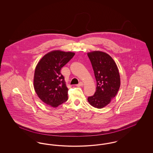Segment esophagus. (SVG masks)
Segmentation results:
<instances>
[{"instance_id":"34e87169","label":"esophagus","mask_w":153,"mask_h":153,"mask_svg":"<svg viewBox=\"0 0 153 153\" xmlns=\"http://www.w3.org/2000/svg\"><path fill=\"white\" fill-rule=\"evenodd\" d=\"M82 85H83V83H82V82H79V84H78L77 85V87H81V86H82Z\"/></svg>"}]
</instances>
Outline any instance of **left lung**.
I'll list each match as a JSON object with an SVG mask.
<instances>
[{
  "instance_id": "8db88e82",
  "label": "left lung",
  "mask_w": 153,
  "mask_h": 153,
  "mask_svg": "<svg viewBox=\"0 0 153 153\" xmlns=\"http://www.w3.org/2000/svg\"><path fill=\"white\" fill-rule=\"evenodd\" d=\"M96 80L94 95L88 97L89 104L97 108L108 105L115 97L120 85V75L117 64L108 54L102 51L88 53Z\"/></svg>"
}]
</instances>
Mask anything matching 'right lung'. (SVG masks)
I'll use <instances>...</instances> for the list:
<instances>
[{"label": "right lung", "instance_id": "right-lung-1", "mask_svg": "<svg viewBox=\"0 0 153 153\" xmlns=\"http://www.w3.org/2000/svg\"><path fill=\"white\" fill-rule=\"evenodd\" d=\"M74 56L72 52L52 51L45 55L38 63L34 87L39 98L45 104L57 107L67 101L68 89L60 71Z\"/></svg>", "mask_w": 153, "mask_h": 153}]
</instances>
